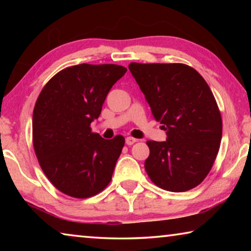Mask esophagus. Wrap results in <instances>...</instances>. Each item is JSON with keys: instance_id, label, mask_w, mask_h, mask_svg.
I'll return each instance as SVG.
<instances>
[{"instance_id": "1", "label": "esophagus", "mask_w": 251, "mask_h": 251, "mask_svg": "<svg viewBox=\"0 0 251 251\" xmlns=\"http://www.w3.org/2000/svg\"><path fill=\"white\" fill-rule=\"evenodd\" d=\"M136 142H137V139L134 138V137H127L126 138L127 145H133V144H135Z\"/></svg>"}]
</instances>
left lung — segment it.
<instances>
[{
	"mask_svg": "<svg viewBox=\"0 0 251 251\" xmlns=\"http://www.w3.org/2000/svg\"><path fill=\"white\" fill-rule=\"evenodd\" d=\"M128 69L166 130V142L148 141L145 169L168 192L193 189L217 157L223 120L214 94L198 72L182 63H130Z\"/></svg>",
	"mask_w": 251,
	"mask_h": 251,
	"instance_id": "1",
	"label": "left lung"
}]
</instances>
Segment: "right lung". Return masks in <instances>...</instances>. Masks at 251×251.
I'll list each match as a JSON object with an SVG mask.
<instances>
[{
    "instance_id": "right-lung-1",
    "label": "right lung",
    "mask_w": 251,
    "mask_h": 251,
    "mask_svg": "<svg viewBox=\"0 0 251 251\" xmlns=\"http://www.w3.org/2000/svg\"><path fill=\"white\" fill-rule=\"evenodd\" d=\"M127 69L116 64H79L55 74L33 110V147L45 176L59 192L84 199L112 180L125 138L93 133L106 96Z\"/></svg>"
}]
</instances>
